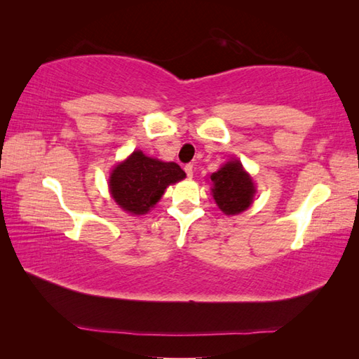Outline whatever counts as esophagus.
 Here are the masks:
<instances>
[{"instance_id":"34e87169","label":"esophagus","mask_w":359,"mask_h":359,"mask_svg":"<svg viewBox=\"0 0 359 359\" xmlns=\"http://www.w3.org/2000/svg\"><path fill=\"white\" fill-rule=\"evenodd\" d=\"M184 170H186V173H187V178L192 180V178H194V164H186Z\"/></svg>"}]
</instances>
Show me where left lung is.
Listing matches in <instances>:
<instances>
[{"instance_id": "1", "label": "left lung", "mask_w": 359, "mask_h": 359, "mask_svg": "<svg viewBox=\"0 0 359 359\" xmlns=\"http://www.w3.org/2000/svg\"><path fill=\"white\" fill-rule=\"evenodd\" d=\"M210 180L213 200L226 215H238L252 205L257 189L238 159H230L210 175Z\"/></svg>"}]
</instances>
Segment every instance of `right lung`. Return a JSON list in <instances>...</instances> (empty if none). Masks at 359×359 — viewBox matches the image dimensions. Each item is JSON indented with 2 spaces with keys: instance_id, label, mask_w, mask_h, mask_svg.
<instances>
[{
  "instance_id": "obj_1",
  "label": "right lung",
  "mask_w": 359,
  "mask_h": 359,
  "mask_svg": "<svg viewBox=\"0 0 359 359\" xmlns=\"http://www.w3.org/2000/svg\"><path fill=\"white\" fill-rule=\"evenodd\" d=\"M186 178L177 163H164L146 156L141 150L115 165L109 190L115 203L130 215H144L161 200L164 190Z\"/></svg>"
}]
</instances>
